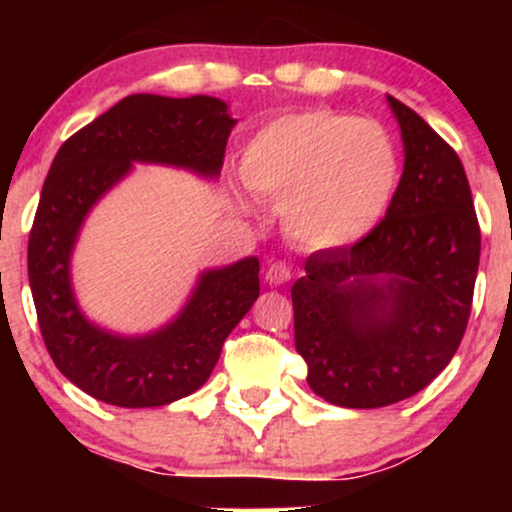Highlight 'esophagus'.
I'll return each instance as SVG.
<instances>
[{
  "label": "esophagus",
  "mask_w": 512,
  "mask_h": 512,
  "mask_svg": "<svg viewBox=\"0 0 512 512\" xmlns=\"http://www.w3.org/2000/svg\"><path fill=\"white\" fill-rule=\"evenodd\" d=\"M269 286H281L291 279V267L286 262H272L269 264L267 274H264Z\"/></svg>",
  "instance_id": "34e87169"
}]
</instances>
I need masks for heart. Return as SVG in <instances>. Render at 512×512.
I'll return each instance as SVG.
<instances>
[{
  "instance_id": "b5f03b06",
  "label": "heart",
  "mask_w": 512,
  "mask_h": 512,
  "mask_svg": "<svg viewBox=\"0 0 512 512\" xmlns=\"http://www.w3.org/2000/svg\"><path fill=\"white\" fill-rule=\"evenodd\" d=\"M240 178L257 197L279 204L286 233L303 248L346 250L383 223L402 158L380 122L308 110L262 127L245 146ZM236 204L252 211L245 197Z\"/></svg>"
}]
</instances>
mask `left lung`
Masks as SVG:
<instances>
[{"label": "left lung", "instance_id": "8db88e82", "mask_svg": "<svg viewBox=\"0 0 512 512\" xmlns=\"http://www.w3.org/2000/svg\"><path fill=\"white\" fill-rule=\"evenodd\" d=\"M387 105L404 146L395 202L363 243L313 252L291 289L305 380L344 409L387 407L436 380L467 330L479 269L460 158L424 117Z\"/></svg>", "mask_w": 512, "mask_h": 512}]
</instances>
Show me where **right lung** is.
<instances>
[{"instance_id":"obj_1","label":"right lung","mask_w":512,"mask_h":512,"mask_svg":"<svg viewBox=\"0 0 512 512\" xmlns=\"http://www.w3.org/2000/svg\"><path fill=\"white\" fill-rule=\"evenodd\" d=\"M238 120L214 96L134 93L69 137L57 151L28 240V281L52 361L86 395L125 409L163 407L209 380L221 346L260 296V260L199 272L166 325L122 334L88 320L74 293L72 257L81 228L134 163L221 175Z\"/></svg>"}]
</instances>
